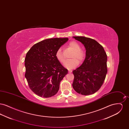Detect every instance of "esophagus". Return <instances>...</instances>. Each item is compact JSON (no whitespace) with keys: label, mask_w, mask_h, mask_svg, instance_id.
Listing matches in <instances>:
<instances>
[{"label":"esophagus","mask_w":129,"mask_h":129,"mask_svg":"<svg viewBox=\"0 0 129 129\" xmlns=\"http://www.w3.org/2000/svg\"><path fill=\"white\" fill-rule=\"evenodd\" d=\"M72 72V70H69V73H71Z\"/></svg>","instance_id":"obj_1"}]
</instances>
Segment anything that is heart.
Here are the masks:
<instances>
[{"mask_svg":"<svg viewBox=\"0 0 129 129\" xmlns=\"http://www.w3.org/2000/svg\"><path fill=\"white\" fill-rule=\"evenodd\" d=\"M69 46L74 51L71 56L72 59L67 60L64 63V66L68 69H72L76 67L79 64V61H83L86 58V52L81 49L80 45L75 41L71 42L69 44ZM56 59L61 63L65 61V57L63 55L61 48H59L55 53Z\"/></svg>","mask_w":129,"mask_h":129,"instance_id":"b5f03b06","label":"heart"}]
</instances>
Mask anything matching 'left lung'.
I'll return each mask as SVG.
<instances>
[{
    "label": "left lung",
    "mask_w": 129,
    "mask_h": 129,
    "mask_svg": "<svg viewBox=\"0 0 129 129\" xmlns=\"http://www.w3.org/2000/svg\"><path fill=\"white\" fill-rule=\"evenodd\" d=\"M84 44L85 59L74 70L73 87L76 92L89 95L97 92L104 82L107 73V56L104 47L95 40L85 37H73Z\"/></svg>",
    "instance_id": "1"
}]
</instances>
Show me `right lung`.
Returning <instances> with one entry per match:
<instances>
[{
    "label": "right lung",
    "mask_w": 129,
    "mask_h": 129,
    "mask_svg": "<svg viewBox=\"0 0 129 129\" xmlns=\"http://www.w3.org/2000/svg\"><path fill=\"white\" fill-rule=\"evenodd\" d=\"M68 40H44L35 44L26 53L25 77L31 90L37 95L49 98L58 92L60 83L68 71L56 59L55 53Z\"/></svg>",
    "instance_id": "right-lung-1"
}]
</instances>
